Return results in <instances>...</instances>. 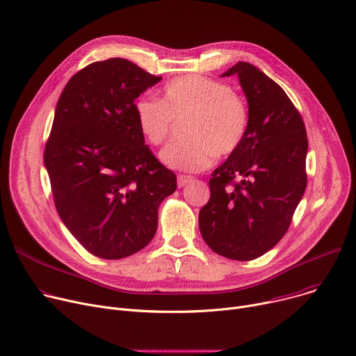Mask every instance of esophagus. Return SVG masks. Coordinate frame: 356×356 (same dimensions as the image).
<instances>
[{"instance_id":"34e87169","label":"esophagus","mask_w":356,"mask_h":356,"mask_svg":"<svg viewBox=\"0 0 356 356\" xmlns=\"http://www.w3.org/2000/svg\"><path fill=\"white\" fill-rule=\"evenodd\" d=\"M191 180H193V177H191V176L180 175V176L177 177V186H179V187H184V186H186V184H188Z\"/></svg>"}]
</instances>
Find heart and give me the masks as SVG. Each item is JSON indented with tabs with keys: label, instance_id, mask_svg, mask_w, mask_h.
<instances>
[{
	"label": "heart",
	"instance_id": "b5f03b06",
	"mask_svg": "<svg viewBox=\"0 0 356 356\" xmlns=\"http://www.w3.org/2000/svg\"><path fill=\"white\" fill-rule=\"evenodd\" d=\"M140 135L153 146L170 136L175 119L186 123L188 140L160 152L161 163L177 172L197 173L210 168L216 156H230L240 149L248 131V108L241 96L222 82L186 75L169 82L156 101L140 96L134 106Z\"/></svg>",
	"mask_w": 356,
	"mask_h": 356
}]
</instances>
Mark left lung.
<instances>
[{"label": "left lung", "instance_id": "left-lung-1", "mask_svg": "<svg viewBox=\"0 0 356 356\" xmlns=\"http://www.w3.org/2000/svg\"><path fill=\"white\" fill-rule=\"evenodd\" d=\"M232 75L247 98L248 131L240 149L213 172L199 227L214 252L250 261L289 227L307 187L308 139L300 112L278 83L248 62L221 76Z\"/></svg>", "mask_w": 356, "mask_h": 356}]
</instances>
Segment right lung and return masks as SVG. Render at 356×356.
Here are the masks:
<instances>
[{"instance_id":"add662e5","label":"right lung","mask_w":356,"mask_h":356,"mask_svg":"<svg viewBox=\"0 0 356 356\" xmlns=\"http://www.w3.org/2000/svg\"><path fill=\"white\" fill-rule=\"evenodd\" d=\"M134 62H93L62 90L44 152L56 211L93 255L119 260L145 248L160 203L177 183L153 156L135 99L160 82Z\"/></svg>"}]
</instances>
